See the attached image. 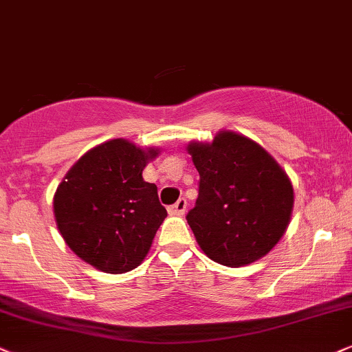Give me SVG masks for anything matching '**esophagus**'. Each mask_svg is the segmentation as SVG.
Here are the masks:
<instances>
[{
    "instance_id": "esophagus-1",
    "label": "esophagus",
    "mask_w": 352,
    "mask_h": 352,
    "mask_svg": "<svg viewBox=\"0 0 352 352\" xmlns=\"http://www.w3.org/2000/svg\"><path fill=\"white\" fill-rule=\"evenodd\" d=\"M185 211H186V199L185 198H180L175 204L168 206V212L173 216H184Z\"/></svg>"
}]
</instances>
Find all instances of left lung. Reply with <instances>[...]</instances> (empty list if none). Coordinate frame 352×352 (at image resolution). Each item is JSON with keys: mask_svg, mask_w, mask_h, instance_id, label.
Masks as SVG:
<instances>
[{"mask_svg": "<svg viewBox=\"0 0 352 352\" xmlns=\"http://www.w3.org/2000/svg\"><path fill=\"white\" fill-rule=\"evenodd\" d=\"M188 151L199 182L186 221L203 252L230 268L265 256L286 232L294 203L283 168L232 131L219 133L211 144L191 143Z\"/></svg>", "mask_w": 352, "mask_h": 352, "instance_id": "left-lung-1", "label": "left lung"}]
</instances>
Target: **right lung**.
<instances>
[{
	"instance_id": "right-lung-1",
	"label": "right lung",
	"mask_w": 352,
	"mask_h": 352,
	"mask_svg": "<svg viewBox=\"0 0 352 352\" xmlns=\"http://www.w3.org/2000/svg\"><path fill=\"white\" fill-rule=\"evenodd\" d=\"M157 151L112 140L82 155L53 198L65 242L79 258L105 273L135 270L148 255L167 211L143 168Z\"/></svg>"
}]
</instances>
